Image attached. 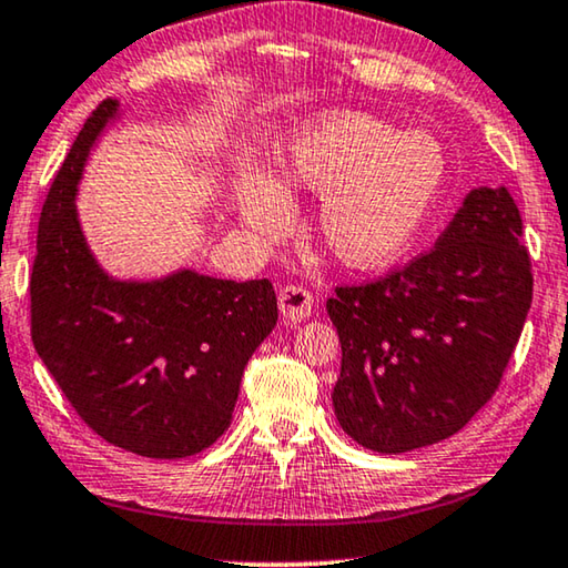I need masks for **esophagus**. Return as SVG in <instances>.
<instances>
[{
    "instance_id": "obj_1",
    "label": "esophagus",
    "mask_w": 568,
    "mask_h": 568,
    "mask_svg": "<svg viewBox=\"0 0 568 568\" xmlns=\"http://www.w3.org/2000/svg\"><path fill=\"white\" fill-rule=\"evenodd\" d=\"M277 306H281L283 318L295 324V321L311 316L313 295L303 285H285L281 287V293H277Z\"/></svg>"
}]
</instances>
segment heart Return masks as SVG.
<instances>
[{
  "mask_svg": "<svg viewBox=\"0 0 568 568\" xmlns=\"http://www.w3.org/2000/svg\"><path fill=\"white\" fill-rule=\"evenodd\" d=\"M446 178L442 145L362 114H332L285 142L262 181L240 183V211L252 230L287 224L285 199L318 193V234L336 260L377 267L408 247Z\"/></svg>",
  "mask_w": 568,
  "mask_h": 568,
  "instance_id": "1",
  "label": "heart"
}]
</instances>
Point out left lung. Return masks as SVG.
<instances>
[{
  "label": "left lung",
  "instance_id": "left-lung-1",
  "mask_svg": "<svg viewBox=\"0 0 568 568\" xmlns=\"http://www.w3.org/2000/svg\"><path fill=\"white\" fill-rule=\"evenodd\" d=\"M507 189L464 199L436 247L377 281L336 285L334 410L354 442L403 454L454 436L497 393L532 301Z\"/></svg>",
  "mask_w": 568,
  "mask_h": 568
}]
</instances>
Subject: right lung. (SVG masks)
I'll list each match as a JSON object with an SVG mask.
<instances>
[{
  "instance_id": "obj_1",
  "label": "right lung",
  "mask_w": 568,
  "mask_h": 568,
  "mask_svg": "<svg viewBox=\"0 0 568 568\" xmlns=\"http://www.w3.org/2000/svg\"><path fill=\"white\" fill-rule=\"evenodd\" d=\"M116 114L104 99L50 185L30 277L32 344L79 418L104 442L183 459L230 428L242 372L275 328L270 281L193 270L152 283L112 281L75 219L89 150Z\"/></svg>"
}]
</instances>
